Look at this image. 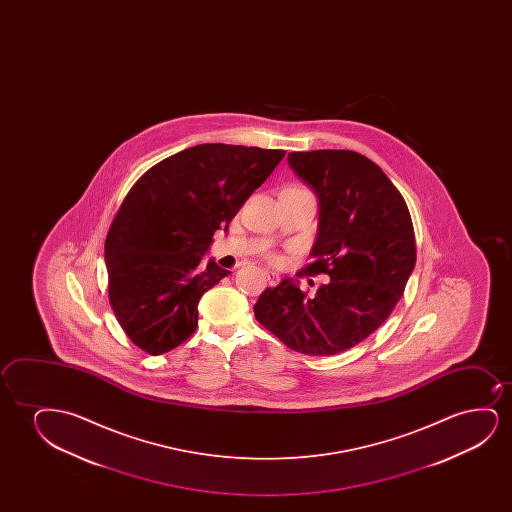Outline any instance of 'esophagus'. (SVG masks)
<instances>
[{
  "mask_svg": "<svg viewBox=\"0 0 512 512\" xmlns=\"http://www.w3.org/2000/svg\"><path fill=\"white\" fill-rule=\"evenodd\" d=\"M262 274H264V278H266L267 283H269L271 287H274V285H278V283H280V274H276L274 271H269V269H264Z\"/></svg>",
  "mask_w": 512,
  "mask_h": 512,
  "instance_id": "obj_1",
  "label": "esophagus"
}]
</instances>
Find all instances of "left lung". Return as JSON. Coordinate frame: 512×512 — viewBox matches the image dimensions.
<instances>
[{"instance_id": "obj_1", "label": "left lung", "mask_w": 512, "mask_h": 512, "mask_svg": "<svg viewBox=\"0 0 512 512\" xmlns=\"http://www.w3.org/2000/svg\"><path fill=\"white\" fill-rule=\"evenodd\" d=\"M288 166L318 197V234L302 273L329 274L315 297L292 278L266 288L255 318L290 350L329 357L378 330L416 264L404 197L378 164L351 150L288 154Z\"/></svg>"}]
</instances>
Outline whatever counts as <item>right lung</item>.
<instances>
[{"label":"right lung","instance_id":"right-lung-1","mask_svg":"<svg viewBox=\"0 0 512 512\" xmlns=\"http://www.w3.org/2000/svg\"><path fill=\"white\" fill-rule=\"evenodd\" d=\"M285 150L204 143L148 169L105 243L108 294L127 337L150 355L189 339L204 292L229 276L204 255L266 182Z\"/></svg>","mask_w":512,"mask_h":512}]
</instances>
